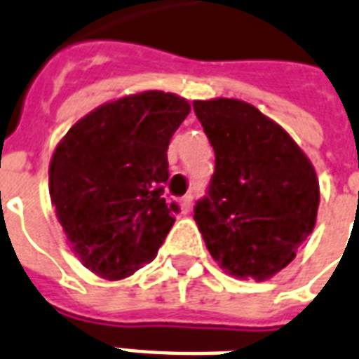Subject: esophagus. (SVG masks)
Segmentation results:
<instances>
[{"instance_id":"esophagus-1","label":"esophagus","mask_w":359,"mask_h":359,"mask_svg":"<svg viewBox=\"0 0 359 359\" xmlns=\"http://www.w3.org/2000/svg\"><path fill=\"white\" fill-rule=\"evenodd\" d=\"M191 205H193V194L191 193L185 194V196H182V198H180V208H182L183 213H187V211L191 210Z\"/></svg>"}]
</instances>
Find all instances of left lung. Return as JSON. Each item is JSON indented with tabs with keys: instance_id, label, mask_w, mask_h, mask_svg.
<instances>
[{
	"instance_id": "1",
	"label": "left lung",
	"mask_w": 359,
	"mask_h": 359,
	"mask_svg": "<svg viewBox=\"0 0 359 359\" xmlns=\"http://www.w3.org/2000/svg\"><path fill=\"white\" fill-rule=\"evenodd\" d=\"M215 151V170L194 221L217 264L238 279L286 268L313 232L318 182L285 129L238 99L194 101Z\"/></svg>"
}]
</instances>
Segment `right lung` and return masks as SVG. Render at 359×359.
I'll list each match as a JSON object with an SVG mask.
<instances>
[{
    "label": "right lung",
    "mask_w": 359,
    "mask_h": 359,
    "mask_svg": "<svg viewBox=\"0 0 359 359\" xmlns=\"http://www.w3.org/2000/svg\"><path fill=\"white\" fill-rule=\"evenodd\" d=\"M191 112L174 93L102 104L57 144L50 198L71 249L93 273L129 277L157 257L180 211L165 198L168 144Z\"/></svg>",
    "instance_id": "add662e5"
}]
</instances>
